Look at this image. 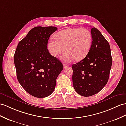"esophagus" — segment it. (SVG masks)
<instances>
[{
    "mask_svg": "<svg viewBox=\"0 0 126 126\" xmlns=\"http://www.w3.org/2000/svg\"><path fill=\"white\" fill-rule=\"evenodd\" d=\"M63 68H66L68 66V65H67V64H65V63H63Z\"/></svg>",
    "mask_w": 126,
    "mask_h": 126,
    "instance_id": "esophagus-1",
    "label": "esophagus"
}]
</instances>
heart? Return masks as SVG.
I'll use <instances>...</instances> for the list:
<instances>
[{
  "label": "heart",
  "instance_id": "heart-1",
  "mask_svg": "<svg viewBox=\"0 0 126 126\" xmlns=\"http://www.w3.org/2000/svg\"><path fill=\"white\" fill-rule=\"evenodd\" d=\"M56 41L50 39L47 48L52 56L57 57L65 52L62 59L69 62L79 61L87 56L93 42L91 32L87 29L69 28L54 35Z\"/></svg>",
  "mask_w": 126,
  "mask_h": 126
}]
</instances>
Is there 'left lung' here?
I'll return each instance as SVG.
<instances>
[{
  "instance_id": "left-lung-1",
  "label": "left lung",
  "mask_w": 126,
  "mask_h": 126,
  "mask_svg": "<svg viewBox=\"0 0 126 126\" xmlns=\"http://www.w3.org/2000/svg\"><path fill=\"white\" fill-rule=\"evenodd\" d=\"M90 50L83 59L72 65V79L75 91L84 97L93 96L109 80L112 59L109 42L96 28H92Z\"/></svg>"
}]
</instances>
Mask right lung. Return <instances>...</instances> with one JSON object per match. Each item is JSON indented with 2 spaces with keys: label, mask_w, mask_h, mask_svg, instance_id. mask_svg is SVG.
I'll use <instances>...</instances> for the list:
<instances>
[{
  "label": "right lung",
  "mask_w": 126,
  "mask_h": 126,
  "mask_svg": "<svg viewBox=\"0 0 126 126\" xmlns=\"http://www.w3.org/2000/svg\"><path fill=\"white\" fill-rule=\"evenodd\" d=\"M56 27H36L18 44L14 56L17 80L28 93L37 98L53 93L63 65L47 48Z\"/></svg>",
  "instance_id": "right-lung-1"
}]
</instances>
